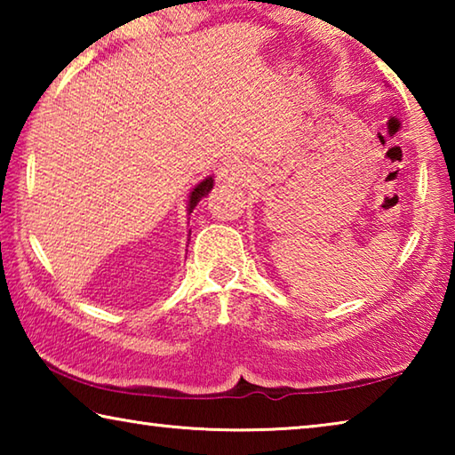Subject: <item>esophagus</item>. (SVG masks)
<instances>
[{
  "label": "esophagus",
  "mask_w": 455,
  "mask_h": 455,
  "mask_svg": "<svg viewBox=\"0 0 455 455\" xmlns=\"http://www.w3.org/2000/svg\"><path fill=\"white\" fill-rule=\"evenodd\" d=\"M246 172H249V168H246V164L243 163V160H230V163L222 164L219 171H217V179L220 182H241Z\"/></svg>",
  "instance_id": "1"
}]
</instances>
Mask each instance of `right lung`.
Wrapping results in <instances>:
<instances>
[{
	"instance_id": "add662e5",
	"label": "right lung",
	"mask_w": 455,
	"mask_h": 455,
	"mask_svg": "<svg viewBox=\"0 0 455 455\" xmlns=\"http://www.w3.org/2000/svg\"><path fill=\"white\" fill-rule=\"evenodd\" d=\"M212 187H214V180H212V176H206L204 180H200L195 188L190 190V195H188V206H187V211H188V214L195 211V206L200 203V200H203L206 195H209V192L212 190Z\"/></svg>"
}]
</instances>
